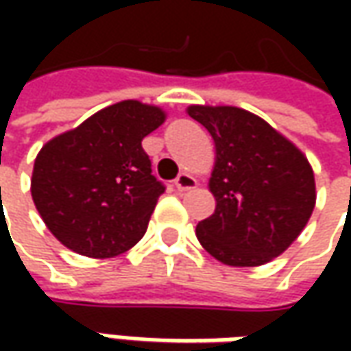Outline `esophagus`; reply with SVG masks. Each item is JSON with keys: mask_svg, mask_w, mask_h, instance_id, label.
Wrapping results in <instances>:
<instances>
[{"mask_svg": "<svg viewBox=\"0 0 351 351\" xmlns=\"http://www.w3.org/2000/svg\"><path fill=\"white\" fill-rule=\"evenodd\" d=\"M173 183H176V187H178L180 191H187V189H193V187H195L197 180L193 176H189V173H180Z\"/></svg>", "mask_w": 351, "mask_h": 351, "instance_id": "34e87169", "label": "esophagus"}]
</instances>
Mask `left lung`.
Returning a JSON list of instances; mask_svg holds the SVG:
<instances>
[{
	"label": "left lung",
	"instance_id": "1",
	"mask_svg": "<svg viewBox=\"0 0 351 351\" xmlns=\"http://www.w3.org/2000/svg\"><path fill=\"white\" fill-rule=\"evenodd\" d=\"M209 130L215 213L197 224L201 246L232 267L271 262L299 238L315 203V171L306 156L262 117L232 105H189Z\"/></svg>",
	"mask_w": 351,
	"mask_h": 351
}]
</instances>
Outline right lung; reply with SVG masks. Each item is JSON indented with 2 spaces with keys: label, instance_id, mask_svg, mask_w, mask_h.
Wrapping results in <instances>:
<instances>
[{
  "label": "right lung",
  "instance_id": "1",
  "mask_svg": "<svg viewBox=\"0 0 351 351\" xmlns=\"http://www.w3.org/2000/svg\"><path fill=\"white\" fill-rule=\"evenodd\" d=\"M164 121L162 107L127 99L40 148L31 195L58 242L80 256L105 260L141 240L164 193L142 138Z\"/></svg>",
  "mask_w": 351,
  "mask_h": 351
}]
</instances>
